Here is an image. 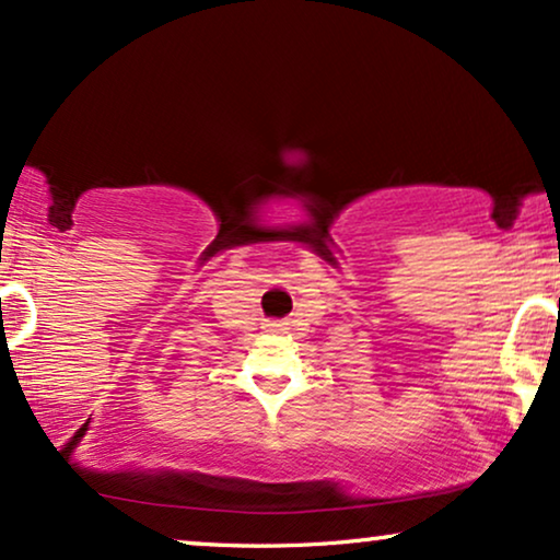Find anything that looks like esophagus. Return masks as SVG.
Here are the masks:
<instances>
[{
	"mask_svg": "<svg viewBox=\"0 0 560 560\" xmlns=\"http://www.w3.org/2000/svg\"><path fill=\"white\" fill-rule=\"evenodd\" d=\"M284 325H287V323H279V319H268L266 330H268V332H281V330H287Z\"/></svg>",
	"mask_w": 560,
	"mask_h": 560,
	"instance_id": "obj_1",
	"label": "esophagus"
}]
</instances>
